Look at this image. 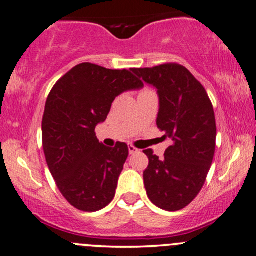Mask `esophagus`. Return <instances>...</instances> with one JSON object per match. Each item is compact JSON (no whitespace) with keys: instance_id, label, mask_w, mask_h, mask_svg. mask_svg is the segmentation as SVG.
Masks as SVG:
<instances>
[{"instance_id":"34e87169","label":"esophagus","mask_w":256,"mask_h":256,"mask_svg":"<svg viewBox=\"0 0 256 256\" xmlns=\"http://www.w3.org/2000/svg\"><path fill=\"white\" fill-rule=\"evenodd\" d=\"M136 152H138V150H137L136 147H134L132 144L128 146V153H130V154H134V153H136Z\"/></svg>"}]
</instances>
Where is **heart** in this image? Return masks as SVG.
Returning <instances> with one entry per match:
<instances>
[{
    "mask_svg": "<svg viewBox=\"0 0 256 256\" xmlns=\"http://www.w3.org/2000/svg\"><path fill=\"white\" fill-rule=\"evenodd\" d=\"M143 92H144V91H143Z\"/></svg>",
    "mask_w": 256,
    "mask_h": 256,
    "instance_id": "obj_1",
    "label": "heart"
}]
</instances>
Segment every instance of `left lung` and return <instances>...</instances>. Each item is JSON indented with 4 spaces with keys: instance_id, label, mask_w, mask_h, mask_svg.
<instances>
[{
    "instance_id": "1",
    "label": "left lung",
    "mask_w": 256,
    "mask_h": 256,
    "mask_svg": "<svg viewBox=\"0 0 256 256\" xmlns=\"http://www.w3.org/2000/svg\"><path fill=\"white\" fill-rule=\"evenodd\" d=\"M131 72L156 90V125L165 132L162 140L170 141L162 159L152 150H143L150 159L143 172L147 196L160 209L181 210L200 192L214 159L216 122L212 104L202 84L178 64Z\"/></svg>"
}]
</instances>
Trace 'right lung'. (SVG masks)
<instances>
[{
  "mask_svg": "<svg viewBox=\"0 0 256 256\" xmlns=\"http://www.w3.org/2000/svg\"><path fill=\"white\" fill-rule=\"evenodd\" d=\"M142 87L126 69L81 63L50 92L42 119L44 156L60 193L76 209L97 212L113 200L128 148L124 142L106 147L94 128L115 98Z\"/></svg>",
  "mask_w": 256,
  "mask_h": 256,
  "instance_id": "1",
  "label": "right lung"
}]
</instances>
